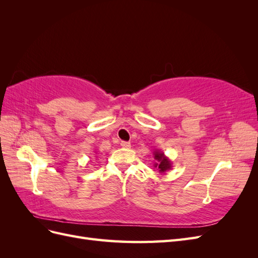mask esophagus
Segmentation results:
<instances>
[{
  "label": "esophagus",
  "mask_w": 258,
  "mask_h": 258,
  "mask_svg": "<svg viewBox=\"0 0 258 258\" xmlns=\"http://www.w3.org/2000/svg\"><path fill=\"white\" fill-rule=\"evenodd\" d=\"M120 145H121L123 148H130V147H131L130 142H126V141H122V142L120 143Z\"/></svg>",
  "instance_id": "esophagus-1"
}]
</instances>
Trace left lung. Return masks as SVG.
<instances>
[{
    "label": "left lung",
    "mask_w": 258,
    "mask_h": 258,
    "mask_svg": "<svg viewBox=\"0 0 258 258\" xmlns=\"http://www.w3.org/2000/svg\"><path fill=\"white\" fill-rule=\"evenodd\" d=\"M153 155L155 159L154 168L157 169L159 171V173L165 174L167 171H169L171 168H172V161L167 157L162 151L155 150Z\"/></svg>",
    "instance_id": "left-lung-1"
}]
</instances>
